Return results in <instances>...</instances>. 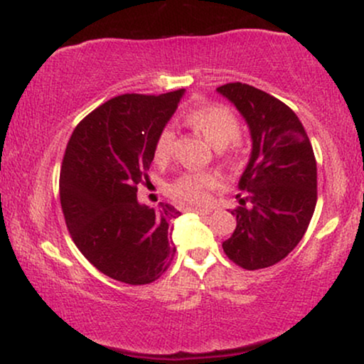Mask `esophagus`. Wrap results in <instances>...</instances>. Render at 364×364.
<instances>
[{"label": "esophagus", "mask_w": 364, "mask_h": 364, "mask_svg": "<svg viewBox=\"0 0 364 364\" xmlns=\"http://www.w3.org/2000/svg\"><path fill=\"white\" fill-rule=\"evenodd\" d=\"M190 212H193V214H198V215H208L210 214V208H190Z\"/></svg>", "instance_id": "34e87169"}]
</instances>
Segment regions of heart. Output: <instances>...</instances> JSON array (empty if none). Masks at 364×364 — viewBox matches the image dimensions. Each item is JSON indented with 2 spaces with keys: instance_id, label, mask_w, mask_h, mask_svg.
<instances>
[{
  "instance_id": "1",
  "label": "heart",
  "mask_w": 364,
  "mask_h": 364,
  "mask_svg": "<svg viewBox=\"0 0 364 364\" xmlns=\"http://www.w3.org/2000/svg\"><path fill=\"white\" fill-rule=\"evenodd\" d=\"M191 128L198 129L208 144L215 149H224L240 135V121L236 114L223 104H207L191 109L185 116ZM174 147V129L171 124L159 132L154 144V159L157 162L168 161ZM219 185V174L214 171H188L171 185V195L178 202L203 205L210 198V191Z\"/></svg>"
}]
</instances>
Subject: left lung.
<instances>
[{
	"label": "left lung",
	"instance_id": "8db88e82",
	"mask_svg": "<svg viewBox=\"0 0 364 364\" xmlns=\"http://www.w3.org/2000/svg\"><path fill=\"white\" fill-rule=\"evenodd\" d=\"M217 92L243 116L252 154L237 188L236 229L223 243L229 260L246 270L286 258L301 241L316 205V161L301 121L291 107L246 83Z\"/></svg>",
	"mask_w": 364,
	"mask_h": 364
}]
</instances>
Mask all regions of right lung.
I'll list each match as a JSON object with an SVG mask.
<instances>
[{
  "mask_svg": "<svg viewBox=\"0 0 364 364\" xmlns=\"http://www.w3.org/2000/svg\"><path fill=\"white\" fill-rule=\"evenodd\" d=\"M183 95L185 89L118 95L85 116L66 145L60 176L66 228L83 257L114 281L154 282L173 262L171 232L181 212L140 203L136 185Z\"/></svg>",
  "mask_w": 364,
  "mask_h": 364,
  "instance_id": "1",
  "label": "right lung"
}]
</instances>
